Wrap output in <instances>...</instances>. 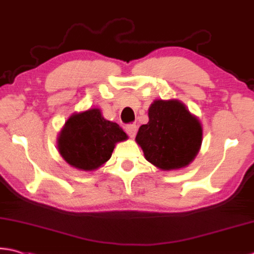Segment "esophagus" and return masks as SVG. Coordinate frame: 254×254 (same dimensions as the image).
<instances>
[{
  "instance_id": "esophagus-1",
  "label": "esophagus",
  "mask_w": 254,
  "mask_h": 254,
  "mask_svg": "<svg viewBox=\"0 0 254 254\" xmlns=\"http://www.w3.org/2000/svg\"><path fill=\"white\" fill-rule=\"evenodd\" d=\"M126 131L130 138H134L136 131H138V127H136L135 124H128V126L126 127Z\"/></svg>"
}]
</instances>
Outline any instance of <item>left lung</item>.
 Here are the masks:
<instances>
[{"label": "left lung", "instance_id": "8db88e82", "mask_svg": "<svg viewBox=\"0 0 254 254\" xmlns=\"http://www.w3.org/2000/svg\"><path fill=\"white\" fill-rule=\"evenodd\" d=\"M149 122L135 136L144 158L163 171L180 170L194 160L202 142L199 119L178 99H156L148 110Z\"/></svg>", "mask_w": 254, "mask_h": 254}]
</instances>
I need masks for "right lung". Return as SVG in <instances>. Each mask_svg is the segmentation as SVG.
<instances>
[{"label": "right lung", "mask_w": 254, "mask_h": 254, "mask_svg": "<svg viewBox=\"0 0 254 254\" xmlns=\"http://www.w3.org/2000/svg\"><path fill=\"white\" fill-rule=\"evenodd\" d=\"M127 139L118 123L104 119L99 108L73 113L58 138L60 155L72 167L90 172L111 158L115 144Z\"/></svg>", "instance_id": "add662e5"}]
</instances>
